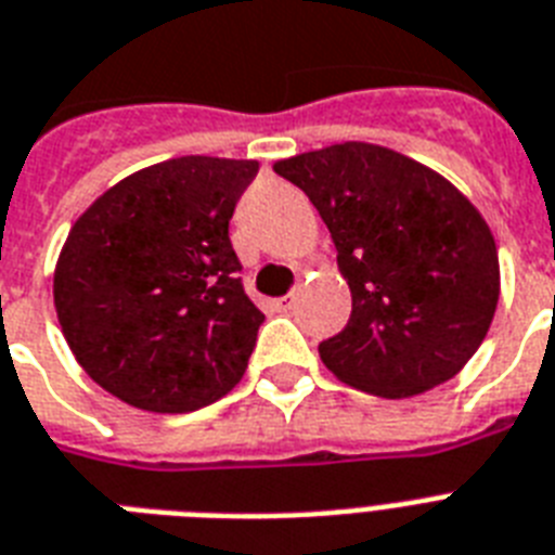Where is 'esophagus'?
Masks as SVG:
<instances>
[{
  "label": "esophagus",
  "instance_id": "1",
  "mask_svg": "<svg viewBox=\"0 0 555 555\" xmlns=\"http://www.w3.org/2000/svg\"><path fill=\"white\" fill-rule=\"evenodd\" d=\"M293 305H296V296H282V299H276L279 313H291Z\"/></svg>",
  "mask_w": 555,
  "mask_h": 555
}]
</instances>
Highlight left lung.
<instances>
[{
    "label": "left lung",
    "mask_w": 555,
    "mask_h": 555,
    "mask_svg": "<svg viewBox=\"0 0 555 555\" xmlns=\"http://www.w3.org/2000/svg\"><path fill=\"white\" fill-rule=\"evenodd\" d=\"M308 193L336 245L353 310L319 345L339 382L408 399L453 379L488 336L499 254L481 214L436 170L341 142L273 165Z\"/></svg>",
    "instance_id": "1"
}]
</instances>
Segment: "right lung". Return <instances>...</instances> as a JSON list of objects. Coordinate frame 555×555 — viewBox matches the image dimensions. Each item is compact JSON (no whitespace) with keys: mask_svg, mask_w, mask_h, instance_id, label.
I'll list each match as a JSON object with an SVG mask.
<instances>
[{"mask_svg":"<svg viewBox=\"0 0 555 555\" xmlns=\"http://www.w3.org/2000/svg\"><path fill=\"white\" fill-rule=\"evenodd\" d=\"M254 159L179 156L130 173L85 210L53 273V305L76 362L151 413H191L231 393L256 348L228 236Z\"/></svg>","mask_w":555,"mask_h":555,"instance_id":"1","label":"right lung"}]
</instances>
